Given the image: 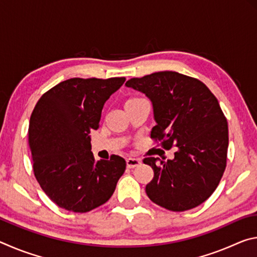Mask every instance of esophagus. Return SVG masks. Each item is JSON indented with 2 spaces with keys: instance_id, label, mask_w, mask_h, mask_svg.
<instances>
[{
  "instance_id": "esophagus-1",
  "label": "esophagus",
  "mask_w": 257,
  "mask_h": 257,
  "mask_svg": "<svg viewBox=\"0 0 257 257\" xmlns=\"http://www.w3.org/2000/svg\"><path fill=\"white\" fill-rule=\"evenodd\" d=\"M141 164H142L141 159H136V158H128L127 159V167L129 169H134L136 167H139Z\"/></svg>"
}]
</instances>
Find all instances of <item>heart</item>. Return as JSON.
Listing matches in <instances>:
<instances>
[{
  "label": "heart",
  "instance_id": "b5f03b06",
  "mask_svg": "<svg viewBox=\"0 0 257 257\" xmlns=\"http://www.w3.org/2000/svg\"><path fill=\"white\" fill-rule=\"evenodd\" d=\"M134 98H136V97H133V98H130V99H134Z\"/></svg>",
  "mask_w": 257,
  "mask_h": 257
}]
</instances>
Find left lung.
I'll use <instances>...</instances> for the list:
<instances>
[{"instance_id":"8db88e82","label":"left lung","mask_w":257,"mask_h":257,"mask_svg":"<svg viewBox=\"0 0 257 257\" xmlns=\"http://www.w3.org/2000/svg\"><path fill=\"white\" fill-rule=\"evenodd\" d=\"M125 86L153 103L156 125L151 138L164 150L177 147L173 160H143L154 171L145 188L147 196L173 212L201 205L227 167L228 122L214 94L201 80L176 71L132 78Z\"/></svg>"}]
</instances>
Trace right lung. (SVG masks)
<instances>
[{
	"label": "right lung",
	"mask_w": 257,
	"mask_h": 257,
	"mask_svg": "<svg viewBox=\"0 0 257 257\" xmlns=\"http://www.w3.org/2000/svg\"><path fill=\"white\" fill-rule=\"evenodd\" d=\"M124 80L71 78L43 94L34 107L28 129L34 175L64 210L85 213L101 206L123 175L121 156L95 160L89 134L98 129L104 103Z\"/></svg>",
	"instance_id": "add662e5"
}]
</instances>
